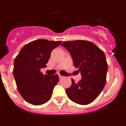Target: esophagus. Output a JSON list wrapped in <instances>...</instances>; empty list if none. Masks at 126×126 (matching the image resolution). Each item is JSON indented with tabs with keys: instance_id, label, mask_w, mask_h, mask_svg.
Returning <instances> with one entry per match:
<instances>
[{
	"instance_id": "obj_1",
	"label": "esophagus",
	"mask_w": 126,
	"mask_h": 126,
	"mask_svg": "<svg viewBox=\"0 0 126 126\" xmlns=\"http://www.w3.org/2000/svg\"><path fill=\"white\" fill-rule=\"evenodd\" d=\"M59 78L60 79H62V78H64V76H61V75H59Z\"/></svg>"
}]
</instances>
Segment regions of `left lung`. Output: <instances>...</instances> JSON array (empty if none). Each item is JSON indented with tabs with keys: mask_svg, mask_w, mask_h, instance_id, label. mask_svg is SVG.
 I'll return each mask as SVG.
<instances>
[{
	"mask_svg": "<svg viewBox=\"0 0 126 126\" xmlns=\"http://www.w3.org/2000/svg\"><path fill=\"white\" fill-rule=\"evenodd\" d=\"M70 52L75 67L82 78L65 89L67 95L80 105L92 103L100 94L106 83L108 64L104 52L95 44L86 40L64 42L61 44Z\"/></svg>",
	"mask_w": 126,
	"mask_h": 126,
	"instance_id": "8db88e82",
	"label": "left lung"
}]
</instances>
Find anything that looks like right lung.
I'll return each instance as SVG.
<instances>
[{"label":"right lung","mask_w":126,"mask_h":126,"mask_svg":"<svg viewBox=\"0 0 126 126\" xmlns=\"http://www.w3.org/2000/svg\"><path fill=\"white\" fill-rule=\"evenodd\" d=\"M61 42L44 39L33 41L24 45L15 58L13 75L17 88L30 104L40 105L50 99L59 78L57 74L44 75L40 69L46 67L51 52Z\"/></svg>","instance_id":"obj_1"}]
</instances>
